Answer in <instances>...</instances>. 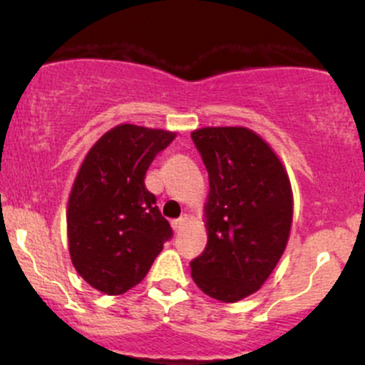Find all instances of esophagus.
Here are the masks:
<instances>
[{"instance_id":"34e87169","label":"esophagus","mask_w":365,"mask_h":365,"mask_svg":"<svg viewBox=\"0 0 365 365\" xmlns=\"http://www.w3.org/2000/svg\"><path fill=\"white\" fill-rule=\"evenodd\" d=\"M173 230L175 231H182L183 227H185V224H187V217L183 215V217H180V219H176V220H173Z\"/></svg>"}]
</instances>
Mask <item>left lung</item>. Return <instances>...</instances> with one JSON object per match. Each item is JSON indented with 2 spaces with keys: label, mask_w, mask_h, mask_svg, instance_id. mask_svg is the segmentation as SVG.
Segmentation results:
<instances>
[{
  "label": "left lung",
  "mask_w": 365,
  "mask_h": 365,
  "mask_svg": "<svg viewBox=\"0 0 365 365\" xmlns=\"http://www.w3.org/2000/svg\"><path fill=\"white\" fill-rule=\"evenodd\" d=\"M208 171V242L190 261L201 292L233 304L256 293L281 259L293 220L288 173L264 139L245 127L190 134Z\"/></svg>",
  "instance_id": "1"
}]
</instances>
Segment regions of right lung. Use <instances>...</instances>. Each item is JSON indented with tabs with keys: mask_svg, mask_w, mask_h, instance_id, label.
<instances>
[{
	"mask_svg": "<svg viewBox=\"0 0 365 365\" xmlns=\"http://www.w3.org/2000/svg\"><path fill=\"white\" fill-rule=\"evenodd\" d=\"M176 132L121 123L90 148L73 180L67 208L68 251L77 274L106 295H121L145 279L173 237L146 169Z\"/></svg>",
	"mask_w": 365,
	"mask_h": 365,
	"instance_id": "obj_1",
	"label": "right lung"
}]
</instances>
